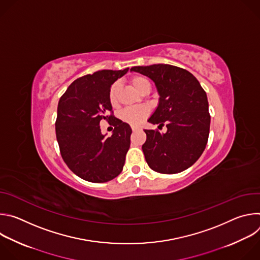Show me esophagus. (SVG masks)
I'll return each instance as SVG.
<instances>
[{
	"instance_id": "esophagus-1",
	"label": "esophagus",
	"mask_w": 260,
	"mask_h": 260,
	"mask_svg": "<svg viewBox=\"0 0 260 260\" xmlns=\"http://www.w3.org/2000/svg\"><path fill=\"white\" fill-rule=\"evenodd\" d=\"M132 129H133V132H136V131H138V129H139V127H136V126H133V127H132Z\"/></svg>"
}]
</instances>
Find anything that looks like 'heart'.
Instances as JSON below:
<instances>
[{
  "instance_id": "heart-1",
  "label": "heart",
  "mask_w": 260,
  "mask_h": 260,
  "mask_svg": "<svg viewBox=\"0 0 260 260\" xmlns=\"http://www.w3.org/2000/svg\"><path fill=\"white\" fill-rule=\"evenodd\" d=\"M129 83L132 84V86L137 89L140 93H145V92H149L151 85L150 82L148 81V79H146L143 76H133L129 79ZM120 89V85L119 83H113L110 87L109 90V102L111 104V106H117L118 105V92ZM148 109L145 107H137V108H128L122 111L121 113V119L124 122H127L128 124L133 125V126H138L140 125L145 118L148 116Z\"/></svg>"
}]
</instances>
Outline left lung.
Segmentation results:
<instances>
[{
	"label": "left lung",
	"mask_w": 260,
	"mask_h": 260,
	"mask_svg": "<svg viewBox=\"0 0 260 260\" xmlns=\"http://www.w3.org/2000/svg\"><path fill=\"white\" fill-rule=\"evenodd\" d=\"M150 78L159 94L158 105L148 122L164 123L167 133L144 129L145 159L153 171L176 174L191 167L204 152L210 132L208 98L198 79L188 71L165 63L134 67Z\"/></svg>",
	"instance_id": "left-lung-1"
}]
</instances>
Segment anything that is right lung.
<instances>
[{
    "label": "right lung",
    "mask_w": 260,
    "mask_h": 260,
    "mask_svg": "<svg viewBox=\"0 0 260 260\" xmlns=\"http://www.w3.org/2000/svg\"><path fill=\"white\" fill-rule=\"evenodd\" d=\"M128 72L102 70L74 81L59 99L55 122L62 159L83 180L103 183L122 171L129 149V124L108 115L112 111L109 90ZM109 120L116 127L110 137L100 133L99 123Z\"/></svg>",
    "instance_id": "obj_1"
}]
</instances>
